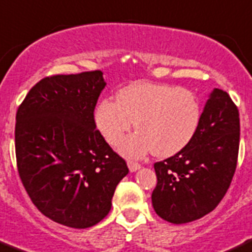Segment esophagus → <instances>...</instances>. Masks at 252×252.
<instances>
[{"mask_svg": "<svg viewBox=\"0 0 252 252\" xmlns=\"http://www.w3.org/2000/svg\"><path fill=\"white\" fill-rule=\"evenodd\" d=\"M126 164H128V168L129 170L131 171V173H134V171H137L140 169V164L137 163V161H133V160H128L126 161Z\"/></svg>", "mask_w": 252, "mask_h": 252, "instance_id": "esophagus-1", "label": "esophagus"}]
</instances>
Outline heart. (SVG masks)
Returning a JSON list of instances; mask_svg holds the SVG:
<instances>
[{
	"label": "heart",
	"instance_id": "b5f03b06",
	"mask_svg": "<svg viewBox=\"0 0 252 252\" xmlns=\"http://www.w3.org/2000/svg\"><path fill=\"white\" fill-rule=\"evenodd\" d=\"M201 121V105L194 92L169 84L137 82L119 89L115 102L103 99L94 110L98 130L109 144L122 142L119 152L140 158L149 152L170 157L194 138Z\"/></svg>",
	"mask_w": 252,
	"mask_h": 252
}]
</instances>
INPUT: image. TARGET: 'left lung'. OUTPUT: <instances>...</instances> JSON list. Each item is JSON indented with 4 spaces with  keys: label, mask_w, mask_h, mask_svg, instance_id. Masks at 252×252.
<instances>
[{
    "label": "left lung",
    "mask_w": 252,
    "mask_h": 252,
    "mask_svg": "<svg viewBox=\"0 0 252 252\" xmlns=\"http://www.w3.org/2000/svg\"><path fill=\"white\" fill-rule=\"evenodd\" d=\"M239 142V110L226 92L214 88L191 142L154 164L155 213L171 224H187L213 211L232 180Z\"/></svg>",
    "instance_id": "obj_1"
}]
</instances>
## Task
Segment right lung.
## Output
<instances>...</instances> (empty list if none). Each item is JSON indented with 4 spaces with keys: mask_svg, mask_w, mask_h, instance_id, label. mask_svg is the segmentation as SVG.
I'll use <instances>...</instances> for the list:
<instances>
[{
    "mask_svg": "<svg viewBox=\"0 0 252 252\" xmlns=\"http://www.w3.org/2000/svg\"><path fill=\"white\" fill-rule=\"evenodd\" d=\"M107 86L100 70L47 77L16 114V158L31 200L44 216L74 229L98 224L129 173L94 122Z\"/></svg>",
    "mask_w": 252,
    "mask_h": 252,
    "instance_id": "add662e5",
    "label": "right lung"
}]
</instances>
